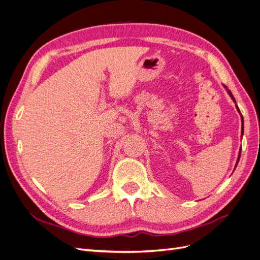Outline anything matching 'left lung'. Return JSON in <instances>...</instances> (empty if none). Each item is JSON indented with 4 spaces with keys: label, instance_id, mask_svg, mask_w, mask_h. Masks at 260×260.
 Wrapping results in <instances>:
<instances>
[{
    "label": "left lung",
    "instance_id": "8db88e82",
    "mask_svg": "<svg viewBox=\"0 0 260 260\" xmlns=\"http://www.w3.org/2000/svg\"><path fill=\"white\" fill-rule=\"evenodd\" d=\"M223 86H224V89L226 90V92H228V94H229V95L231 96V99H232V101L234 102L235 103V107H237V109H238V112L241 114V112H240V109H239V107H238V105H237V102H235V99H234V96L232 95V93H231V91L226 88V86L223 84ZM241 119H242V132H241V137H243V133H244V121H243V116H242V114H241ZM241 151H242V148H240V152H239V157H238V160H237V164H235V167H234V169L237 168V166H238V164H239V160H240V157H241Z\"/></svg>",
    "mask_w": 260,
    "mask_h": 260
}]
</instances>
